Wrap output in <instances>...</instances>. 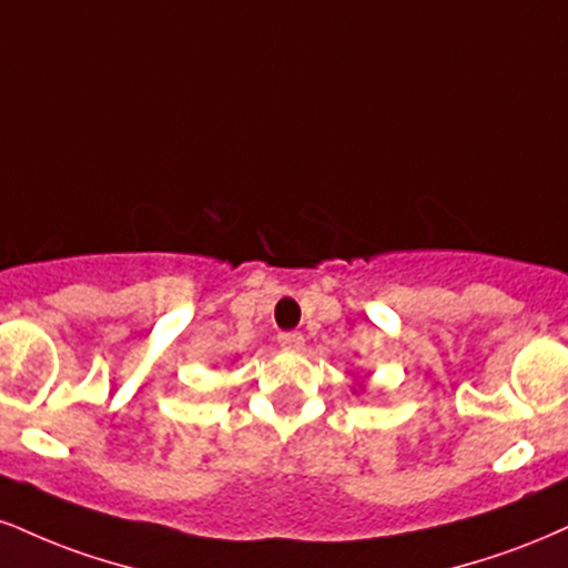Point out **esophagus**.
Segmentation results:
<instances>
[{
	"mask_svg": "<svg viewBox=\"0 0 568 568\" xmlns=\"http://www.w3.org/2000/svg\"><path fill=\"white\" fill-rule=\"evenodd\" d=\"M277 344L283 346V349H291V352H298L304 346V336L298 331H283L277 336Z\"/></svg>",
	"mask_w": 568,
	"mask_h": 568,
	"instance_id": "esophagus-1",
	"label": "esophagus"
}]
</instances>
